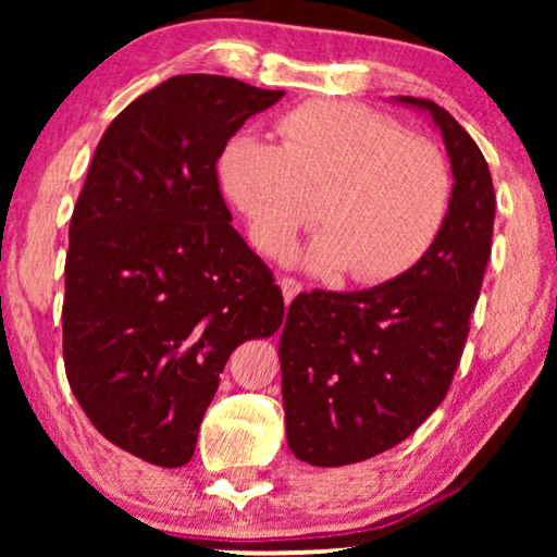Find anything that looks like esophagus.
<instances>
[{"mask_svg": "<svg viewBox=\"0 0 557 557\" xmlns=\"http://www.w3.org/2000/svg\"><path fill=\"white\" fill-rule=\"evenodd\" d=\"M278 286H281V292H284V301L286 304H292L294 296L304 292V284H301V281H296L294 276H281L278 278Z\"/></svg>", "mask_w": 557, "mask_h": 557, "instance_id": "34e87169", "label": "esophagus"}]
</instances>
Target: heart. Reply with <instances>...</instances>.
I'll use <instances>...</instances> for the list:
<instances>
[{"label": "heart", "mask_w": 557, "mask_h": 557, "mask_svg": "<svg viewBox=\"0 0 557 557\" xmlns=\"http://www.w3.org/2000/svg\"><path fill=\"white\" fill-rule=\"evenodd\" d=\"M276 144L240 134L220 154V182L263 253L278 256L314 220V269L345 265L357 284L413 269L436 243L454 177L436 144L368 106L311 101L276 121Z\"/></svg>", "instance_id": "b5f03b06"}]
</instances>
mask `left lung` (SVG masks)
<instances>
[{
	"mask_svg": "<svg viewBox=\"0 0 557 557\" xmlns=\"http://www.w3.org/2000/svg\"><path fill=\"white\" fill-rule=\"evenodd\" d=\"M454 193L436 243L403 276L364 292L299 294L281 334L286 438L311 467H345L406 441L446 398L492 253L494 185L474 139L431 98Z\"/></svg>",
	"mask_w": 557,
	"mask_h": 557,
	"instance_id": "1",
	"label": "left lung"
}]
</instances>
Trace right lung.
Instances as JSON below:
<instances>
[{"mask_svg": "<svg viewBox=\"0 0 557 557\" xmlns=\"http://www.w3.org/2000/svg\"><path fill=\"white\" fill-rule=\"evenodd\" d=\"M281 96L174 75L111 121L73 208L67 383L98 433L157 467L193 459L227 357L284 322L276 278L231 225L215 170L227 139Z\"/></svg>", "mask_w": 557, "mask_h": 557, "instance_id": "obj_1", "label": "right lung"}]
</instances>
